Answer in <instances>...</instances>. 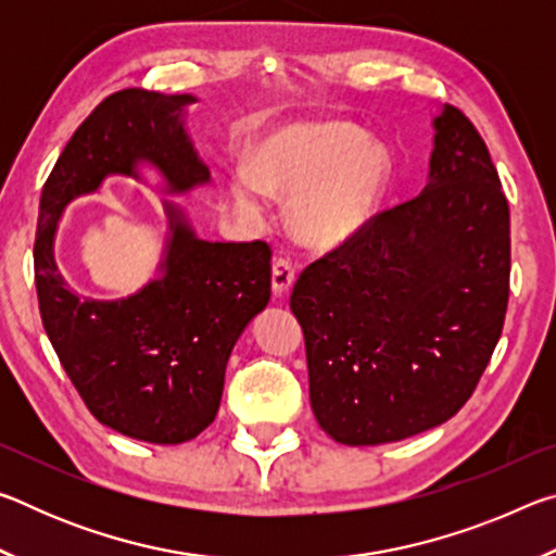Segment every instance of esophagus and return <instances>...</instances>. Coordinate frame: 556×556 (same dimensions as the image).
Here are the masks:
<instances>
[{"label": "esophagus", "mask_w": 556, "mask_h": 556, "mask_svg": "<svg viewBox=\"0 0 556 556\" xmlns=\"http://www.w3.org/2000/svg\"><path fill=\"white\" fill-rule=\"evenodd\" d=\"M296 277V262L291 257L279 255L271 262V289H275V294L281 296L285 291L291 287V281Z\"/></svg>", "instance_id": "obj_1"}]
</instances>
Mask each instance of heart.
Returning a JSON list of instances; mask_svg holds the SVG:
<instances>
[{"label": "heart", "instance_id": "obj_1", "mask_svg": "<svg viewBox=\"0 0 556 556\" xmlns=\"http://www.w3.org/2000/svg\"><path fill=\"white\" fill-rule=\"evenodd\" d=\"M390 178V156L368 131L348 122H301L275 131L257 154L240 152L230 168L235 201L265 211L291 199L301 238L331 244L348 238L378 208Z\"/></svg>", "mask_w": 556, "mask_h": 556}]
</instances>
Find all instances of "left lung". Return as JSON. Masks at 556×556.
<instances>
[{
	"label": "left lung",
	"instance_id": "1",
	"mask_svg": "<svg viewBox=\"0 0 556 556\" xmlns=\"http://www.w3.org/2000/svg\"><path fill=\"white\" fill-rule=\"evenodd\" d=\"M429 184L301 271L291 312L318 427L338 444L421 434L464 407L510 296V208L464 112L434 119Z\"/></svg>",
	"mask_w": 556,
	"mask_h": 556
}]
</instances>
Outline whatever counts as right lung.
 Returning <instances> with one entry per match:
<instances>
[{"label": "right lung", "mask_w": 556, "mask_h": 556, "mask_svg": "<svg viewBox=\"0 0 556 556\" xmlns=\"http://www.w3.org/2000/svg\"><path fill=\"white\" fill-rule=\"evenodd\" d=\"M191 102L142 88L102 100L46 178L34 242L41 321L63 370L92 417L149 444H184L215 419L232 345L271 294V248L195 238L166 205L162 277L127 299L96 301L65 287L53 235L73 199L110 174L137 176L139 162L156 166L174 193L208 181L181 119Z\"/></svg>", "instance_id": "add662e5"}]
</instances>
